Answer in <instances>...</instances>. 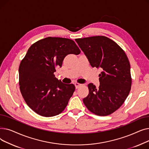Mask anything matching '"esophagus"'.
I'll return each mask as SVG.
<instances>
[{
	"label": "esophagus",
	"mask_w": 149,
	"mask_h": 149,
	"mask_svg": "<svg viewBox=\"0 0 149 149\" xmlns=\"http://www.w3.org/2000/svg\"><path fill=\"white\" fill-rule=\"evenodd\" d=\"M81 86V84H80V83H75V88H76V89H78L79 87H80Z\"/></svg>",
	"instance_id": "esophagus-1"
}]
</instances>
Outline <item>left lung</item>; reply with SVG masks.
Segmentation results:
<instances>
[{"instance_id":"8db88e82","label":"left lung","mask_w":149,"mask_h":149,"mask_svg":"<svg viewBox=\"0 0 149 149\" xmlns=\"http://www.w3.org/2000/svg\"><path fill=\"white\" fill-rule=\"evenodd\" d=\"M92 67L101 68L100 86L88 84L89 94L83 101L92 113L107 116L118 109L129 94L132 86L130 65L121 47L106 36L76 38Z\"/></svg>"}]
</instances>
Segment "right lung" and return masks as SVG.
<instances>
[{
    "label": "right lung",
    "mask_w": 149,
    "mask_h": 149,
    "mask_svg": "<svg viewBox=\"0 0 149 149\" xmlns=\"http://www.w3.org/2000/svg\"><path fill=\"white\" fill-rule=\"evenodd\" d=\"M80 52L74 40L61 37H46L30 46L20 63L19 83L23 99L36 113L50 117L65 110L75 86L63 83L54 73L67 55Z\"/></svg>",
    "instance_id": "add662e5"
}]
</instances>
